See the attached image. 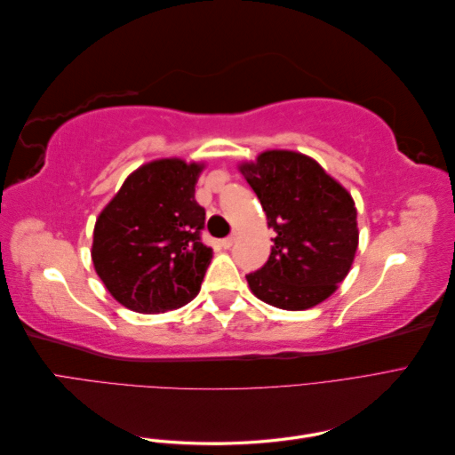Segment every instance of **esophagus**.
Listing matches in <instances>:
<instances>
[{
	"instance_id": "1",
	"label": "esophagus",
	"mask_w": 455,
	"mask_h": 455,
	"mask_svg": "<svg viewBox=\"0 0 455 455\" xmlns=\"http://www.w3.org/2000/svg\"><path fill=\"white\" fill-rule=\"evenodd\" d=\"M220 244H222V246H224V249H231V246H233V244H235V237H226V239H222V241H220Z\"/></svg>"
}]
</instances>
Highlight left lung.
Wrapping results in <instances>:
<instances>
[{
  "mask_svg": "<svg viewBox=\"0 0 455 455\" xmlns=\"http://www.w3.org/2000/svg\"><path fill=\"white\" fill-rule=\"evenodd\" d=\"M239 169L277 233L266 264L246 275L251 291L286 311L321 304L347 277L359 246L353 197L296 151H264Z\"/></svg>",
  "mask_w": 455,
  "mask_h": 455,
  "instance_id": "8db88e82",
  "label": "left lung"
}]
</instances>
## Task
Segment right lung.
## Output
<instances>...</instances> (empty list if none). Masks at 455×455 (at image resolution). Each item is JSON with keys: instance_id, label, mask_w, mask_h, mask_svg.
<instances>
[{"instance_id": "right-lung-1", "label": "right lung", "mask_w": 455, "mask_h": 455, "mask_svg": "<svg viewBox=\"0 0 455 455\" xmlns=\"http://www.w3.org/2000/svg\"><path fill=\"white\" fill-rule=\"evenodd\" d=\"M199 163L142 164L106 204L94 226L92 264L121 306L163 313L194 299L211 264L203 244L204 209L196 201Z\"/></svg>"}]
</instances>
